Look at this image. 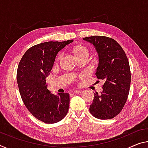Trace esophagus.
I'll return each instance as SVG.
<instances>
[{
  "instance_id": "1",
  "label": "esophagus",
  "mask_w": 148,
  "mask_h": 148,
  "mask_svg": "<svg viewBox=\"0 0 148 148\" xmlns=\"http://www.w3.org/2000/svg\"><path fill=\"white\" fill-rule=\"evenodd\" d=\"M82 90H74L73 91V93H75V94H79V93H82Z\"/></svg>"
}]
</instances>
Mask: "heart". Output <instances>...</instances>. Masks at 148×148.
I'll use <instances>...</instances> for the list:
<instances>
[{
  "instance_id": "1",
  "label": "heart",
  "mask_w": 148,
  "mask_h": 148,
  "mask_svg": "<svg viewBox=\"0 0 148 148\" xmlns=\"http://www.w3.org/2000/svg\"><path fill=\"white\" fill-rule=\"evenodd\" d=\"M70 51L73 54V55L75 57V58L78 59V58L81 57H87L88 55L89 51L88 49L86 47L82 45H76L70 49ZM60 55H58L56 57L55 62H58L60 60Z\"/></svg>"
}]
</instances>
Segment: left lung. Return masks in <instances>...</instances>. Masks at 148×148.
Returning a JSON list of instances; mask_svg holds the SVG:
<instances>
[{
  "mask_svg": "<svg viewBox=\"0 0 148 148\" xmlns=\"http://www.w3.org/2000/svg\"><path fill=\"white\" fill-rule=\"evenodd\" d=\"M83 39L94 46L99 58L95 75L105 82L102 92L94 93L90 113L103 120L112 119L122 111L130 91L131 74L128 58L120 45L110 37L94 36Z\"/></svg>",
  "mask_w": 148,
  "mask_h": 148,
  "instance_id": "left-lung-1",
  "label": "left lung"
}]
</instances>
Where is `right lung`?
<instances>
[{"label": "right lung", "instance_id": "right-lung-1", "mask_svg": "<svg viewBox=\"0 0 148 148\" xmlns=\"http://www.w3.org/2000/svg\"><path fill=\"white\" fill-rule=\"evenodd\" d=\"M72 41H48L33 46L18 65L17 82L23 103L33 116L45 123H58L69 111V93H51L45 79L58 53Z\"/></svg>", "mask_w": 148, "mask_h": 148}]
</instances>
